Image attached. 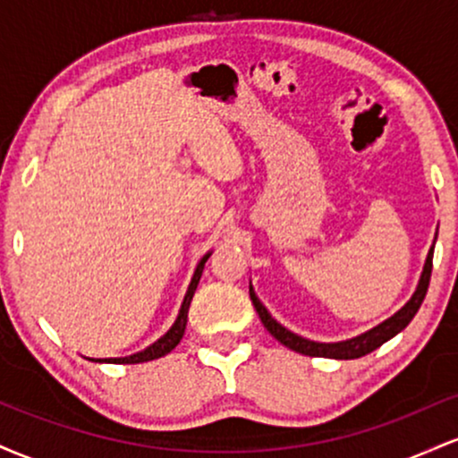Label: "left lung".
Listing matches in <instances>:
<instances>
[{
    "instance_id": "obj_1",
    "label": "left lung",
    "mask_w": 458,
    "mask_h": 458,
    "mask_svg": "<svg viewBox=\"0 0 458 458\" xmlns=\"http://www.w3.org/2000/svg\"><path fill=\"white\" fill-rule=\"evenodd\" d=\"M433 247H435V243H433ZM433 247L428 250L422 276H420L418 288H415L411 299H409V301L404 303V306L398 310L394 317L383 320L381 325H377V327L366 331V334L355 335V338H351V340H343V343H314V340L301 338V335L288 331L284 325H280L276 318L271 317L269 310L262 306L260 299L256 297L254 288H251V284H250L251 303H254L256 312H259V317L262 320V325L267 327V331H269L277 343L288 346V349L297 351V353H301V355H310V357H329V360H357V357H364L368 353H372L375 349H379L383 343H387V340L394 338V335L401 334V331L407 327L409 323H411V318L415 317V312H418L420 306H422L424 297H427V291H428L430 271H433Z\"/></svg>"
}]
</instances>
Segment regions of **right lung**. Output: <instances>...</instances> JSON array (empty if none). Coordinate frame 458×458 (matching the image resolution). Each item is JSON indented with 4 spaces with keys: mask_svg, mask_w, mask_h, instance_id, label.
Segmentation results:
<instances>
[{
    "mask_svg": "<svg viewBox=\"0 0 458 458\" xmlns=\"http://www.w3.org/2000/svg\"><path fill=\"white\" fill-rule=\"evenodd\" d=\"M208 256H211V251H208V254L198 262L196 271H193L191 284H189V288H187V295H185V299H182L181 312H178L174 325H172V327L167 329V334H163L161 338L157 340V343H152L150 346H146V349L140 351V353H133V355H129V357H109V360H90V361H107V364H141V361L159 360V357L170 353V351L174 349V346L182 340V334H185L189 306H191L193 293H196L198 282H199V277H202V271H204V262L208 260Z\"/></svg>",
    "mask_w": 458,
    "mask_h": 458,
    "instance_id": "right-lung-1",
    "label": "right lung"
}]
</instances>
